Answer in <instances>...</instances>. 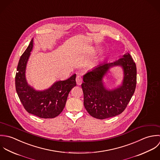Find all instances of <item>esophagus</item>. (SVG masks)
Listing matches in <instances>:
<instances>
[{"label":"esophagus","instance_id":"1","mask_svg":"<svg viewBox=\"0 0 160 160\" xmlns=\"http://www.w3.org/2000/svg\"><path fill=\"white\" fill-rule=\"evenodd\" d=\"M76 82L78 85H80L82 83V78L80 76H77L76 78Z\"/></svg>","mask_w":160,"mask_h":160}]
</instances>
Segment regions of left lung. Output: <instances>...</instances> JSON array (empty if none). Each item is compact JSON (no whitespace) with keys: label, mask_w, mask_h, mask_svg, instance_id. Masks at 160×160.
<instances>
[{"label":"left lung","mask_w":160,"mask_h":160,"mask_svg":"<svg viewBox=\"0 0 160 160\" xmlns=\"http://www.w3.org/2000/svg\"><path fill=\"white\" fill-rule=\"evenodd\" d=\"M121 66L124 77L122 84L110 90L103 78L114 66ZM82 88L84 106L93 118L104 119L122 113L133 96L137 83V68L129 53L112 62L104 63L89 70L83 76Z\"/></svg>","instance_id":"1"}]
</instances>
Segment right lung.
Instances as JSON below:
<instances>
[{
  "mask_svg": "<svg viewBox=\"0 0 160 160\" xmlns=\"http://www.w3.org/2000/svg\"><path fill=\"white\" fill-rule=\"evenodd\" d=\"M33 47V38L22 55L17 66L15 88L25 109L30 114L40 118H54L63 111L70 90L76 86V74L65 80L56 82L44 90H36L26 79V68Z\"/></svg>",
  "mask_w": 160,
  "mask_h": 160,
  "instance_id": "right-lung-1",
  "label": "right lung"
}]
</instances>
